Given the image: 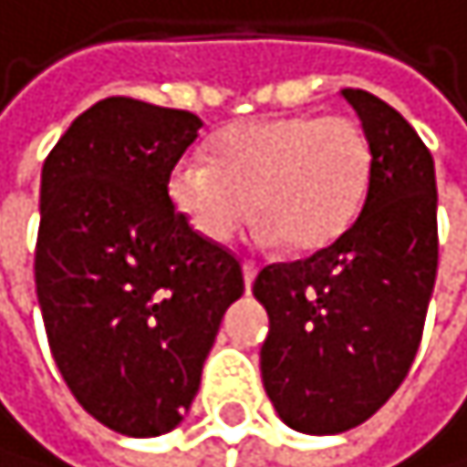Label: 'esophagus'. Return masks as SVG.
Segmentation results:
<instances>
[{
  "label": "esophagus",
  "instance_id": "34e87169",
  "mask_svg": "<svg viewBox=\"0 0 467 467\" xmlns=\"http://www.w3.org/2000/svg\"><path fill=\"white\" fill-rule=\"evenodd\" d=\"M254 277H257V266L254 264H244V284H246V292L252 289V284H254Z\"/></svg>",
  "mask_w": 467,
  "mask_h": 467
}]
</instances>
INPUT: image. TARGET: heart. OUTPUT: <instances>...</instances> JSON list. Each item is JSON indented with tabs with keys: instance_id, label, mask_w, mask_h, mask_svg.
<instances>
[{
	"instance_id": "obj_1",
	"label": "heart",
	"mask_w": 467,
	"mask_h": 467,
	"mask_svg": "<svg viewBox=\"0 0 467 467\" xmlns=\"http://www.w3.org/2000/svg\"><path fill=\"white\" fill-rule=\"evenodd\" d=\"M371 147L346 116L254 119L221 130L210 161L183 158L170 172V201L198 235L226 244L252 213L264 246L292 252L328 246L366 198Z\"/></svg>"
}]
</instances>
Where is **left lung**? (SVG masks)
<instances>
[{"mask_svg":"<svg viewBox=\"0 0 467 467\" xmlns=\"http://www.w3.org/2000/svg\"><path fill=\"white\" fill-rule=\"evenodd\" d=\"M371 147L363 210L306 261L254 277L269 335L264 389L300 434L366 422L406 379L437 280L434 158L394 107L366 90L340 93Z\"/></svg>","mask_w":467,"mask_h":467,"instance_id":"left-lung-1","label":"left lung"}]
</instances>
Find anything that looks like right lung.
<instances>
[{
  "label": "right lung",
  "instance_id": "obj_1",
  "mask_svg": "<svg viewBox=\"0 0 467 467\" xmlns=\"http://www.w3.org/2000/svg\"><path fill=\"white\" fill-rule=\"evenodd\" d=\"M203 121L113 96L67 127L42 167L36 295L81 409L127 437L183 420L223 312L235 254L175 213L167 181Z\"/></svg>",
  "mask_w": 467,
  "mask_h": 467
}]
</instances>
